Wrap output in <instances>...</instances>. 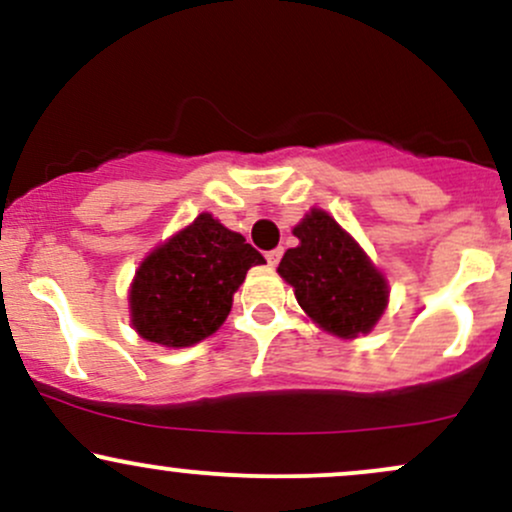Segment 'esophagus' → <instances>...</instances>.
<instances>
[{"instance_id": "1", "label": "esophagus", "mask_w": 512, "mask_h": 512, "mask_svg": "<svg viewBox=\"0 0 512 512\" xmlns=\"http://www.w3.org/2000/svg\"><path fill=\"white\" fill-rule=\"evenodd\" d=\"M281 255H284V250H281V248H274V250H269L267 255H264V257H267V262L272 264V267H276V264H279V260H281Z\"/></svg>"}]
</instances>
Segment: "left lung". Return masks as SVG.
<instances>
[{
    "mask_svg": "<svg viewBox=\"0 0 512 512\" xmlns=\"http://www.w3.org/2000/svg\"><path fill=\"white\" fill-rule=\"evenodd\" d=\"M293 236L298 245L284 252L276 272L310 320L342 339L373 330L390 289L361 245L322 209H310Z\"/></svg>",
    "mask_w": 512,
    "mask_h": 512,
    "instance_id": "obj_1",
    "label": "left lung"
}]
</instances>
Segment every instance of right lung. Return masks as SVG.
I'll return each instance as SVG.
<instances>
[{"label": "right lung", "mask_w": 512, "mask_h": 512, "mask_svg": "<svg viewBox=\"0 0 512 512\" xmlns=\"http://www.w3.org/2000/svg\"><path fill=\"white\" fill-rule=\"evenodd\" d=\"M264 257L211 214H199L144 257L129 286L132 327L146 342L192 346L223 325L233 293Z\"/></svg>", "instance_id": "obj_1"}]
</instances>
